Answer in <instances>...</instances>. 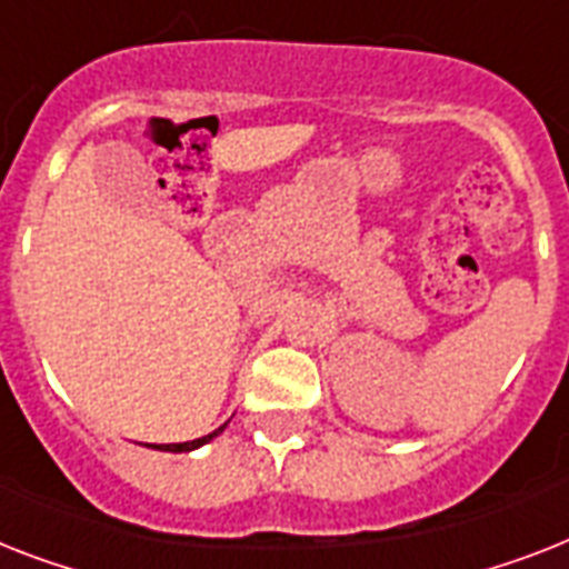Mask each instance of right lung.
Listing matches in <instances>:
<instances>
[{
    "label": "right lung",
    "mask_w": 569,
    "mask_h": 569,
    "mask_svg": "<svg viewBox=\"0 0 569 569\" xmlns=\"http://www.w3.org/2000/svg\"><path fill=\"white\" fill-rule=\"evenodd\" d=\"M221 429H224V427H219V429H216V432H210V436H204V438H196V441H183V445H154V450H166V452H189V450H198V447H204L207 441H212V438L219 436Z\"/></svg>",
    "instance_id": "1"
}]
</instances>
